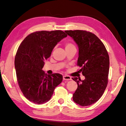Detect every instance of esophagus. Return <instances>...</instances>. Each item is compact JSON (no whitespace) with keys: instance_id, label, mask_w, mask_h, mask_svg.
Listing matches in <instances>:
<instances>
[{"instance_id":"esophagus-1","label":"esophagus","mask_w":126,"mask_h":126,"mask_svg":"<svg viewBox=\"0 0 126 126\" xmlns=\"http://www.w3.org/2000/svg\"><path fill=\"white\" fill-rule=\"evenodd\" d=\"M63 79L64 80H69L71 79V78L69 76L64 75L63 76Z\"/></svg>"}]
</instances>
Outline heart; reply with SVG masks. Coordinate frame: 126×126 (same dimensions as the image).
I'll return each mask as SVG.
<instances>
[{
	"label": "heart",
	"mask_w": 126,
	"mask_h": 126,
	"mask_svg": "<svg viewBox=\"0 0 126 126\" xmlns=\"http://www.w3.org/2000/svg\"><path fill=\"white\" fill-rule=\"evenodd\" d=\"M75 47V46L70 43H67L65 45L66 49L68 48H70V47Z\"/></svg>",
	"instance_id": "1"
}]
</instances>
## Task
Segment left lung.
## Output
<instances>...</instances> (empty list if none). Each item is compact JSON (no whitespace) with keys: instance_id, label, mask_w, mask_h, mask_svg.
Listing matches in <instances>:
<instances>
[{"instance_id":"left-lung-1","label":"left lung","mask_w":126,"mask_h":126,"mask_svg":"<svg viewBox=\"0 0 126 126\" xmlns=\"http://www.w3.org/2000/svg\"><path fill=\"white\" fill-rule=\"evenodd\" d=\"M77 44L79 57L77 66L85 79H72L77 82V89L73 100L81 106L97 102L104 94L108 84L109 57L105 45L94 34L86 30H66Z\"/></svg>"}]
</instances>
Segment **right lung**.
Masks as SVG:
<instances>
[{
  "instance_id": "right-lung-1",
  "label": "right lung",
  "mask_w": 126,
  "mask_h": 126,
  "mask_svg": "<svg viewBox=\"0 0 126 126\" xmlns=\"http://www.w3.org/2000/svg\"><path fill=\"white\" fill-rule=\"evenodd\" d=\"M67 36L62 30L36 32L27 36L18 49L15 59L17 81L24 96L34 104L50 100L63 80L61 74L47 75L42 69L57 43Z\"/></svg>"
}]
</instances>
